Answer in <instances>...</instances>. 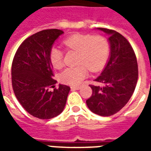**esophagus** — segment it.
Wrapping results in <instances>:
<instances>
[{
    "instance_id": "34e87169",
    "label": "esophagus",
    "mask_w": 151,
    "mask_h": 151,
    "mask_svg": "<svg viewBox=\"0 0 151 151\" xmlns=\"http://www.w3.org/2000/svg\"><path fill=\"white\" fill-rule=\"evenodd\" d=\"M71 89L73 90V91H74V90H79V89H80V86H71Z\"/></svg>"
}]
</instances>
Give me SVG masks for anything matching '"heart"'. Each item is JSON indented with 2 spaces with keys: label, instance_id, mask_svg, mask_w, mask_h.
Masks as SVG:
<instances>
[{
  "label": "heart",
  "instance_id": "b5f03b06",
  "mask_svg": "<svg viewBox=\"0 0 151 151\" xmlns=\"http://www.w3.org/2000/svg\"><path fill=\"white\" fill-rule=\"evenodd\" d=\"M67 49L78 52L77 67L64 69L60 74V80L68 85H78L88 75V69L95 72L104 65L108 58L109 46L108 41L101 35L74 34L63 41ZM50 61L54 68L63 66V52L54 47L49 53Z\"/></svg>",
  "mask_w": 151,
  "mask_h": 151
}]
</instances>
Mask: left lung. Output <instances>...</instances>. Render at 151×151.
<instances>
[{
  "label": "left lung",
  "mask_w": 151,
  "mask_h": 151,
  "mask_svg": "<svg viewBox=\"0 0 151 151\" xmlns=\"http://www.w3.org/2000/svg\"><path fill=\"white\" fill-rule=\"evenodd\" d=\"M108 35L110 54L104 69L90 85L92 95L89 109L101 116H110L124 108L136 87L138 69L136 55L129 41L113 30L97 28Z\"/></svg>",
  "instance_id": "obj_1"
}]
</instances>
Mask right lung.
<instances>
[{"mask_svg":"<svg viewBox=\"0 0 151 151\" xmlns=\"http://www.w3.org/2000/svg\"><path fill=\"white\" fill-rule=\"evenodd\" d=\"M64 31L43 30L25 40L12 64V86L16 98L26 111L39 119H52L61 113L70 91L68 86L55 87L49 53Z\"/></svg>","mask_w":151,"mask_h":151,"instance_id":"obj_1","label":"right lung"}]
</instances>
